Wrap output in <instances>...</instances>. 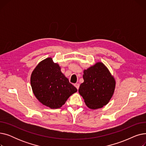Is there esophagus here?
Wrapping results in <instances>:
<instances>
[{"instance_id":"1","label":"esophagus","mask_w":146,"mask_h":146,"mask_svg":"<svg viewBox=\"0 0 146 146\" xmlns=\"http://www.w3.org/2000/svg\"><path fill=\"white\" fill-rule=\"evenodd\" d=\"M74 85V86L76 88V89H77L78 90L79 89V86H80L79 83H75Z\"/></svg>"}]
</instances>
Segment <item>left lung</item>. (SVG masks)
<instances>
[{
  "instance_id": "left-lung-1",
  "label": "left lung",
  "mask_w": 146,
  "mask_h": 146,
  "mask_svg": "<svg viewBox=\"0 0 146 146\" xmlns=\"http://www.w3.org/2000/svg\"><path fill=\"white\" fill-rule=\"evenodd\" d=\"M84 79L79 89L88 107L92 110L102 108L112 98L115 80L108 69L101 62L83 72Z\"/></svg>"
}]
</instances>
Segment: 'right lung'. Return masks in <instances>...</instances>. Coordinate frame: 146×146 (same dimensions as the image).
Returning <instances> with one entry per match:
<instances>
[{"instance_id":"obj_1","label":"right lung","mask_w":146,"mask_h":146,"mask_svg":"<svg viewBox=\"0 0 146 146\" xmlns=\"http://www.w3.org/2000/svg\"><path fill=\"white\" fill-rule=\"evenodd\" d=\"M31 85L38 100L51 109L60 108L78 90L61 73L59 65L50 57L35 68L31 76Z\"/></svg>"}]
</instances>
